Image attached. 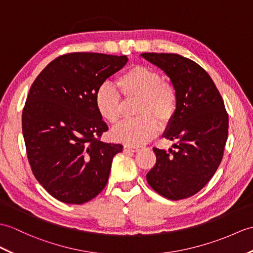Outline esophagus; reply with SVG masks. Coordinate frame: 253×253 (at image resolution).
<instances>
[{"label":"esophagus","mask_w":253,"mask_h":253,"mask_svg":"<svg viewBox=\"0 0 253 253\" xmlns=\"http://www.w3.org/2000/svg\"><path fill=\"white\" fill-rule=\"evenodd\" d=\"M124 151H125V152H138V151H139V148H136V146L125 145V146H124Z\"/></svg>","instance_id":"34e87169"}]
</instances>
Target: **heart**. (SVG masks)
I'll list each match as a JSON object with an SVG mask.
<instances>
[{
  "label": "heart",
  "mask_w": 253,
  "mask_h": 253,
  "mask_svg": "<svg viewBox=\"0 0 253 253\" xmlns=\"http://www.w3.org/2000/svg\"><path fill=\"white\" fill-rule=\"evenodd\" d=\"M116 86L125 99H139L137 114L141 115L114 129L112 137L116 142L129 146L149 142L158 132L157 121L165 125L175 114L177 92L154 70L143 66L132 67L119 75ZM95 104L99 115L110 124L116 125L121 121L123 101L112 86L104 84L98 88Z\"/></svg>",
  "instance_id": "1"
}]
</instances>
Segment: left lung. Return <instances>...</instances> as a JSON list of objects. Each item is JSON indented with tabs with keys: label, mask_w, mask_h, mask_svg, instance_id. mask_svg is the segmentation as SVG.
I'll return each mask as SVG.
<instances>
[{
	"label": "left lung",
	"mask_w": 253,
	"mask_h": 253,
	"mask_svg": "<svg viewBox=\"0 0 253 253\" xmlns=\"http://www.w3.org/2000/svg\"><path fill=\"white\" fill-rule=\"evenodd\" d=\"M141 57L162 69L177 92V111L163 136L172 151L154 148L156 164L146 174L150 186L171 201L193 196L218 169L228 133L222 97L205 70L178 54L144 52Z\"/></svg>",
	"instance_id": "8db88e82"
}]
</instances>
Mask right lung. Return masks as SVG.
Returning <instances> with one entry per match:
<instances>
[{
  "label": "right lung",
  "instance_id": "obj_1",
  "mask_svg": "<svg viewBox=\"0 0 253 253\" xmlns=\"http://www.w3.org/2000/svg\"><path fill=\"white\" fill-rule=\"evenodd\" d=\"M127 61L126 56L71 52L33 82L22 111L23 139L34 177L58 201L84 204L107 185L123 145L100 141L108 126L95 93Z\"/></svg>",
  "mask_w": 253,
  "mask_h": 253
}]
</instances>
